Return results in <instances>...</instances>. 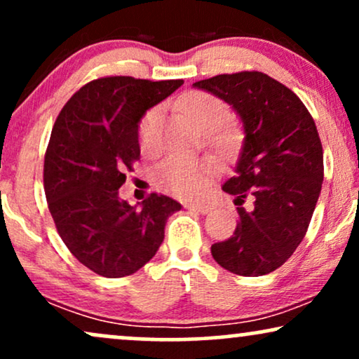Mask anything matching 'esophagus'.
Returning a JSON list of instances; mask_svg holds the SVG:
<instances>
[{
    "label": "esophagus",
    "mask_w": 359,
    "mask_h": 359,
    "mask_svg": "<svg viewBox=\"0 0 359 359\" xmlns=\"http://www.w3.org/2000/svg\"><path fill=\"white\" fill-rule=\"evenodd\" d=\"M187 208H190V210H194V212H197V213H202V215H205V213H208L212 210V205H208V203H201V202H197V203H190V205H187Z\"/></svg>",
    "instance_id": "esophagus-1"
}]
</instances>
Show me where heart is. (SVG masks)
Here are the masks:
<instances>
[{"label":"heart","instance_id":"b5f03b06","mask_svg":"<svg viewBox=\"0 0 359 359\" xmlns=\"http://www.w3.org/2000/svg\"><path fill=\"white\" fill-rule=\"evenodd\" d=\"M179 109L195 126L205 130L212 146L220 149L229 146L230 134L224 129V124L230 119V109L222 99L205 90H192L180 97ZM157 122V109H151L140 121V142L146 151H151L156 144ZM213 172V164L207 158L172 156L158 167L157 182L177 197H195L205 190Z\"/></svg>","mask_w":359,"mask_h":359}]
</instances>
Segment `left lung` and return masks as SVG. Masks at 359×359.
I'll use <instances>...</instances> for the list:
<instances>
[{
    "instance_id": "1",
    "label": "left lung",
    "mask_w": 359,
    "mask_h": 359,
    "mask_svg": "<svg viewBox=\"0 0 359 359\" xmlns=\"http://www.w3.org/2000/svg\"><path fill=\"white\" fill-rule=\"evenodd\" d=\"M230 104L243 124V146L224 192L237 205L232 237L212 245L220 266L262 276L283 265L305 237L323 184V147L300 97L258 71L219 74L194 83Z\"/></svg>"
}]
</instances>
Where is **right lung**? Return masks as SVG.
<instances>
[{
  "instance_id": "1",
  "label": "right lung",
  "mask_w": 359,
  "mask_h": 359,
  "mask_svg": "<svg viewBox=\"0 0 359 359\" xmlns=\"http://www.w3.org/2000/svg\"><path fill=\"white\" fill-rule=\"evenodd\" d=\"M184 84L109 76L83 86L54 122L44 156V192L59 237L106 278L142 269L164 242L165 222L182 205L151 194L140 207L119 198L139 161V121Z\"/></svg>"
}]
</instances>
